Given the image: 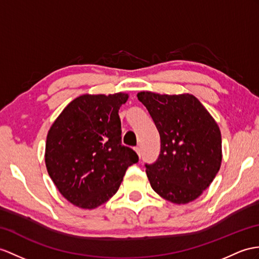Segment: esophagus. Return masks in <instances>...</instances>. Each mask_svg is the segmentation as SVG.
<instances>
[{
    "label": "esophagus",
    "mask_w": 259,
    "mask_h": 259,
    "mask_svg": "<svg viewBox=\"0 0 259 259\" xmlns=\"http://www.w3.org/2000/svg\"><path fill=\"white\" fill-rule=\"evenodd\" d=\"M135 150H136V153L138 154V156H140V158L142 157V154H141V148L140 147H135Z\"/></svg>",
    "instance_id": "34e87169"
}]
</instances>
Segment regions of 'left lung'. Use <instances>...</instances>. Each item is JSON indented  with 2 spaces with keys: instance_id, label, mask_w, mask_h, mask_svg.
Listing matches in <instances>:
<instances>
[{
  "instance_id": "8db88e82",
  "label": "left lung",
  "mask_w": 259,
  "mask_h": 259,
  "mask_svg": "<svg viewBox=\"0 0 259 259\" xmlns=\"http://www.w3.org/2000/svg\"><path fill=\"white\" fill-rule=\"evenodd\" d=\"M160 135V153L145 163L154 191L170 202H191L211 185L222 160L218 124L191 94L140 92Z\"/></svg>"
}]
</instances>
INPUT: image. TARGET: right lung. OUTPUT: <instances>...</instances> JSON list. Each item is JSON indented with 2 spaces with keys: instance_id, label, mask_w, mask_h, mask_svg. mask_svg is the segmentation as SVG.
<instances>
[{
  "instance_id": "add662e5",
  "label": "right lung",
  "mask_w": 259,
  "mask_h": 259,
  "mask_svg": "<svg viewBox=\"0 0 259 259\" xmlns=\"http://www.w3.org/2000/svg\"><path fill=\"white\" fill-rule=\"evenodd\" d=\"M125 93L84 94L69 103L50 127L45 161L64 197L82 209H94L116 193L126 169L138 161L122 145L118 110Z\"/></svg>"
}]
</instances>
